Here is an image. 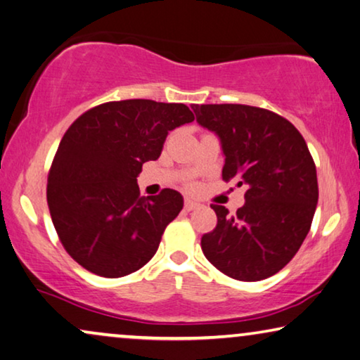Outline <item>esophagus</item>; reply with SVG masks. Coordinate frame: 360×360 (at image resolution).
Instances as JSON below:
<instances>
[{"label": "esophagus", "instance_id": "34e87169", "mask_svg": "<svg viewBox=\"0 0 360 360\" xmlns=\"http://www.w3.org/2000/svg\"><path fill=\"white\" fill-rule=\"evenodd\" d=\"M201 207V204L199 202H196V201H193V199H185V211H196V209H199Z\"/></svg>", "mask_w": 360, "mask_h": 360}]
</instances>
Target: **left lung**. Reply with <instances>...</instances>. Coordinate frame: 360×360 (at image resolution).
Wrapping results in <instances>:
<instances>
[{"instance_id":"obj_1","label":"left lung","mask_w":360,"mask_h":360,"mask_svg":"<svg viewBox=\"0 0 360 360\" xmlns=\"http://www.w3.org/2000/svg\"><path fill=\"white\" fill-rule=\"evenodd\" d=\"M191 108L196 122L219 136L224 180L248 186L235 215L211 206L217 225L201 238L204 256L235 280L269 278L295 257L317 207V170L306 141L272 110L246 104Z\"/></svg>"}]
</instances>
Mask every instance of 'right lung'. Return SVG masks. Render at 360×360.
<instances>
[{
	"label": "right lung",
	"mask_w": 360,
	"mask_h": 360,
	"mask_svg": "<svg viewBox=\"0 0 360 360\" xmlns=\"http://www.w3.org/2000/svg\"><path fill=\"white\" fill-rule=\"evenodd\" d=\"M193 120L181 103L125 99L86 110L65 131L46 199L64 250L88 272L119 278L156 254L184 198L170 188L140 196L136 176L161 156L169 131Z\"/></svg>",
	"instance_id": "obj_1"
}]
</instances>
